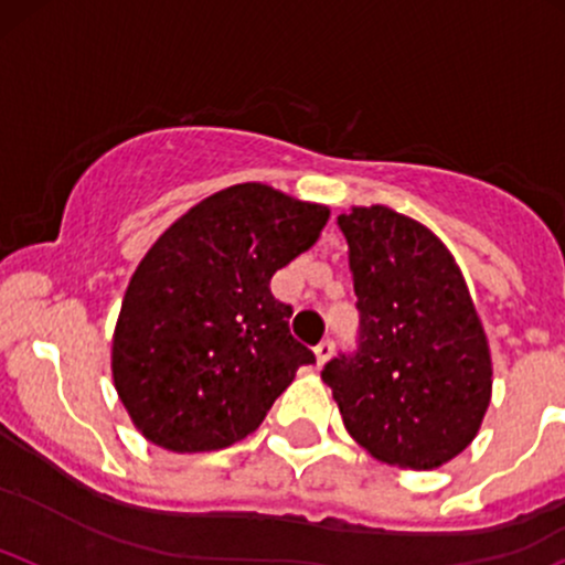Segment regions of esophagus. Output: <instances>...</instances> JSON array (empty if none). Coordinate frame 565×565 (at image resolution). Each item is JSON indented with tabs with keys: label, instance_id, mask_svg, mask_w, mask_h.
<instances>
[{
	"label": "esophagus",
	"instance_id": "1",
	"mask_svg": "<svg viewBox=\"0 0 565 565\" xmlns=\"http://www.w3.org/2000/svg\"><path fill=\"white\" fill-rule=\"evenodd\" d=\"M332 349H335V343L332 341H322L317 349H313V354H317V365H324V362L330 360Z\"/></svg>",
	"mask_w": 565,
	"mask_h": 565
}]
</instances>
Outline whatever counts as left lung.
Segmentation results:
<instances>
[{"instance_id": "8db88e82", "label": "left lung", "mask_w": 565, "mask_h": 565, "mask_svg": "<svg viewBox=\"0 0 565 565\" xmlns=\"http://www.w3.org/2000/svg\"><path fill=\"white\" fill-rule=\"evenodd\" d=\"M360 311L358 352L322 379L376 460L430 471L477 438L492 395L487 335L449 248L387 205L338 216Z\"/></svg>"}]
</instances>
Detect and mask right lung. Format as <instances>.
<instances>
[{"instance_id":"1","label":"right lung","mask_w":565,"mask_h":565,"mask_svg":"<svg viewBox=\"0 0 565 565\" xmlns=\"http://www.w3.org/2000/svg\"><path fill=\"white\" fill-rule=\"evenodd\" d=\"M328 218V205L235 183L189 207L148 248L110 352L118 397L148 441L181 455L233 447L311 365L270 278L317 243Z\"/></svg>"}]
</instances>
